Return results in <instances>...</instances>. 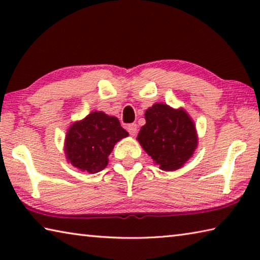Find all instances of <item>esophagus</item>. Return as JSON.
<instances>
[{
    "label": "esophagus",
    "mask_w": 260,
    "mask_h": 260,
    "mask_svg": "<svg viewBox=\"0 0 260 260\" xmlns=\"http://www.w3.org/2000/svg\"><path fill=\"white\" fill-rule=\"evenodd\" d=\"M127 131H128V133L134 136L136 134V132H138V125L136 124H129L128 126H127Z\"/></svg>",
    "instance_id": "obj_1"
}]
</instances>
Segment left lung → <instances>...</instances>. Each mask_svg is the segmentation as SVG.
I'll return each instance as SVG.
<instances>
[{"mask_svg": "<svg viewBox=\"0 0 260 260\" xmlns=\"http://www.w3.org/2000/svg\"><path fill=\"white\" fill-rule=\"evenodd\" d=\"M138 141L159 169L174 171L192 156L197 146L195 125L182 109L157 103L146 111Z\"/></svg>", "mask_w": 260, "mask_h": 260, "instance_id": "obj_1", "label": "left lung"}]
</instances>
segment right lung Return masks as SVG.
<instances>
[{"label": "right lung", "instance_id": "1", "mask_svg": "<svg viewBox=\"0 0 260 260\" xmlns=\"http://www.w3.org/2000/svg\"><path fill=\"white\" fill-rule=\"evenodd\" d=\"M128 135L116 117L91 112L70 127L65 140L67 157L73 166L98 173L108 165V156L118 141Z\"/></svg>", "mask_w": 260, "mask_h": 260}]
</instances>
